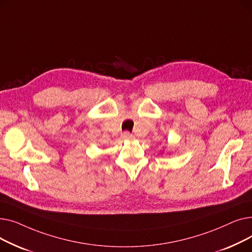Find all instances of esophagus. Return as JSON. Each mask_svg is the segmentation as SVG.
Instances as JSON below:
<instances>
[{"mask_svg": "<svg viewBox=\"0 0 252 252\" xmlns=\"http://www.w3.org/2000/svg\"><path fill=\"white\" fill-rule=\"evenodd\" d=\"M123 138H125V139H127V140H129V139H131V138H133V136H131V134L129 133V131L128 130H126V131H124V133H123Z\"/></svg>", "mask_w": 252, "mask_h": 252, "instance_id": "esophagus-1", "label": "esophagus"}]
</instances>
